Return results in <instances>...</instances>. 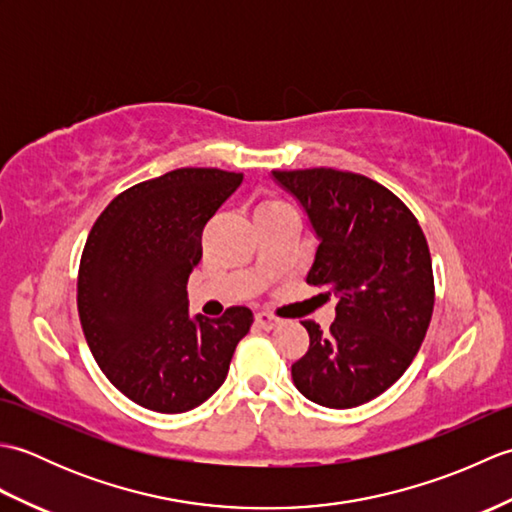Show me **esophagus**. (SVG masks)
I'll return each mask as SVG.
<instances>
[{
	"mask_svg": "<svg viewBox=\"0 0 512 512\" xmlns=\"http://www.w3.org/2000/svg\"><path fill=\"white\" fill-rule=\"evenodd\" d=\"M255 323H257L262 330H275L277 325H279V319H275L273 314H268V312H257V314H255Z\"/></svg>",
	"mask_w": 512,
	"mask_h": 512,
	"instance_id": "34e87169",
	"label": "esophagus"
}]
</instances>
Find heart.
Wrapping results in <instances>:
<instances>
[{"label": "heart", "instance_id": "1", "mask_svg": "<svg viewBox=\"0 0 512 512\" xmlns=\"http://www.w3.org/2000/svg\"><path fill=\"white\" fill-rule=\"evenodd\" d=\"M279 209H286V204L281 202V200H277V198H262V200L255 204V220H257V217L268 215V213L279 211Z\"/></svg>", "mask_w": 512, "mask_h": 512}]
</instances>
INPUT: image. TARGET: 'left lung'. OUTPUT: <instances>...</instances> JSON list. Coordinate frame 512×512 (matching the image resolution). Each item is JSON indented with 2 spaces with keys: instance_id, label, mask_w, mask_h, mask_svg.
Masks as SVG:
<instances>
[{
  "instance_id": "left-lung-1",
  "label": "left lung",
  "mask_w": 512,
  "mask_h": 512,
  "mask_svg": "<svg viewBox=\"0 0 512 512\" xmlns=\"http://www.w3.org/2000/svg\"><path fill=\"white\" fill-rule=\"evenodd\" d=\"M273 178L319 237L306 281L339 299L330 332L303 321L310 347L292 380L317 405L358 407L405 374L427 334L436 301L427 239L402 200L358 173L317 167Z\"/></svg>"
}]
</instances>
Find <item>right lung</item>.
<instances>
[{
  "label": "right lung",
  "mask_w": 512,
  "mask_h": 512,
  "mask_svg": "<svg viewBox=\"0 0 512 512\" xmlns=\"http://www.w3.org/2000/svg\"><path fill=\"white\" fill-rule=\"evenodd\" d=\"M244 173L184 167L134 184L107 204L85 242L76 306L101 372L136 405L182 413L226 380L253 323L244 306L189 317L187 281L202 231Z\"/></svg>",
  "instance_id": "obj_1"
}]
</instances>
